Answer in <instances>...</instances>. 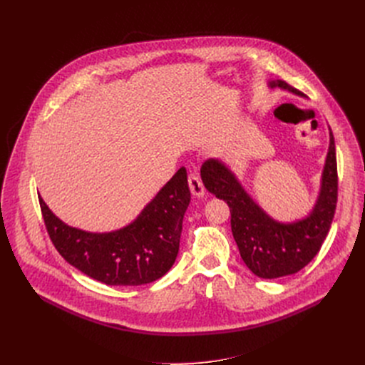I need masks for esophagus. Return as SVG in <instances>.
<instances>
[{
	"label": "esophagus",
	"mask_w": 365,
	"mask_h": 365,
	"mask_svg": "<svg viewBox=\"0 0 365 365\" xmlns=\"http://www.w3.org/2000/svg\"><path fill=\"white\" fill-rule=\"evenodd\" d=\"M187 183H189V189H190V194L197 198H201L205 195V189L204 185L201 182V179L197 175H189L187 178Z\"/></svg>",
	"instance_id": "34e87169"
}]
</instances>
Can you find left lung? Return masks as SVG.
<instances>
[{
	"instance_id": "8db88e82",
	"label": "left lung",
	"mask_w": 365,
	"mask_h": 365,
	"mask_svg": "<svg viewBox=\"0 0 365 365\" xmlns=\"http://www.w3.org/2000/svg\"><path fill=\"white\" fill-rule=\"evenodd\" d=\"M267 86L302 96L281 80L269 81ZM201 179L210 194L229 205L232 235L248 269L264 279L296 274L318 255L334 217L337 163L333 133L330 130V146L317 202L308 216L294 222L272 219L247 194L235 173L223 161L207 160L201 167Z\"/></svg>"
}]
</instances>
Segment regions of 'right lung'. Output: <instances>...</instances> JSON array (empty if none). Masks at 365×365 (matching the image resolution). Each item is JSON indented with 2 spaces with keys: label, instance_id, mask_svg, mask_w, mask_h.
<instances>
[{
  "label": "right lung",
  "instance_id": "add662e5",
  "mask_svg": "<svg viewBox=\"0 0 365 365\" xmlns=\"http://www.w3.org/2000/svg\"><path fill=\"white\" fill-rule=\"evenodd\" d=\"M190 202L185 167L179 168L127 226L87 232L57 217L40 197L56 250L76 269L108 285H143L165 275L179 253L182 222Z\"/></svg>",
  "mask_w": 365,
  "mask_h": 365
}]
</instances>
